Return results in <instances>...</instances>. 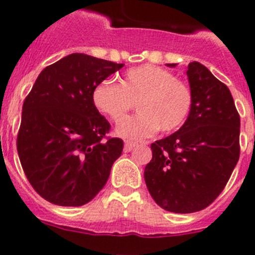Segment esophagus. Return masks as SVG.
Instances as JSON below:
<instances>
[{
  "mask_svg": "<svg viewBox=\"0 0 255 255\" xmlns=\"http://www.w3.org/2000/svg\"><path fill=\"white\" fill-rule=\"evenodd\" d=\"M138 145V143L136 141H130V140H126L125 141V147H124V150L125 152H130V150L134 149L135 147Z\"/></svg>",
  "mask_w": 255,
  "mask_h": 255,
  "instance_id": "34e87169",
  "label": "esophagus"
}]
</instances>
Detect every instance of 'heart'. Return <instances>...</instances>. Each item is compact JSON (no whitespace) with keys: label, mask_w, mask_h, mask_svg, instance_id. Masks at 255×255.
Instances as JSON below:
<instances>
[{"label":"heart","mask_w":255,"mask_h":255,"mask_svg":"<svg viewBox=\"0 0 255 255\" xmlns=\"http://www.w3.org/2000/svg\"><path fill=\"white\" fill-rule=\"evenodd\" d=\"M94 107L114 121H120L138 106L139 114L128 117L116 128L126 139L148 138L157 130L168 134L188 120L194 105L193 91L176 75L155 65H140L125 73L121 84L103 80L92 94Z\"/></svg>","instance_id":"b5f03b06"}]
</instances>
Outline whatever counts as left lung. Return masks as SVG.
Masks as SVG:
<instances>
[{"label": "left lung", "mask_w": 255, "mask_h": 255, "mask_svg": "<svg viewBox=\"0 0 255 255\" xmlns=\"http://www.w3.org/2000/svg\"><path fill=\"white\" fill-rule=\"evenodd\" d=\"M186 75L193 110L176 132L152 143L144 170L155 203L173 213H193L213 203L240 155V116L229 88L197 61L188 65Z\"/></svg>", "instance_id": "8db88e82"}]
</instances>
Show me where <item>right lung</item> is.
Masks as SVG:
<instances>
[{
    "label": "right lung",
    "instance_id": "right-lung-1",
    "mask_svg": "<svg viewBox=\"0 0 255 255\" xmlns=\"http://www.w3.org/2000/svg\"><path fill=\"white\" fill-rule=\"evenodd\" d=\"M124 64L71 53L49 65L22 105L16 148L26 179L53 204L80 207L107 182L120 138L94 107L93 89Z\"/></svg>",
    "mask_w": 255,
    "mask_h": 255
}]
</instances>
